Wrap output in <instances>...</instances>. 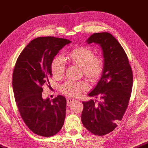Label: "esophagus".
I'll use <instances>...</instances> for the list:
<instances>
[{
    "mask_svg": "<svg viewBox=\"0 0 148 148\" xmlns=\"http://www.w3.org/2000/svg\"><path fill=\"white\" fill-rule=\"evenodd\" d=\"M74 101V99H72V98H67V99H66V102H67L68 104H71V103L73 102Z\"/></svg>",
    "mask_w": 148,
    "mask_h": 148,
    "instance_id": "obj_1",
    "label": "esophagus"
}]
</instances>
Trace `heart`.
I'll list each match as a JSON object with an SVG mask.
<instances>
[{
    "label": "heart",
    "mask_w": 148,
    "mask_h": 148,
    "mask_svg": "<svg viewBox=\"0 0 148 148\" xmlns=\"http://www.w3.org/2000/svg\"><path fill=\"white\" fill-rule=\"evenodd\" d=\"M72 64L82 66V73L89 82H96L102 76L104 71V60L101 56H94L93 51L85 47H78L71 50L66 57ZM51 71L56 79H61L64 76L65 63L63 58L54 57L51 64ZM88 90L85 82H65L62 86V90L65 95L77 97Z\"/></svg>",
    "instance_id": "1"
}]
</instances>
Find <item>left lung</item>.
<instances>
[{"mask_svg":"<svg viewBox=\"0 0 148 148\" xmlns=\"http://www.w3.org/2000/svg\"><path fill=\"white\" fill-rule=\"evenodd\" d=\"M86 42L100 45L104 71L97 85L88 94L100 101L83 102L82 121L92 134L103 136L112 132L122 120L131 96L133 73L125 51L110 33H94Z\"/></svg>","mask_w":148,"mask_h":148,"instance_id":"left-lung-1","label":"left lung"}]
</instances>
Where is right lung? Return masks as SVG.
<instances>
[{
  "instance_id": "add662e5",
  "label": "right lung",
  "mask_w": 148,
  "mask_h": 148,
  "mask_svg": "<svg viewBox=\"0 0 148 148\" xmlns=\"http://www.w3.org/2000/svg\"><path fill=\"white\" fill-rule=\"evenodd\" d=\"M71 42L53 36L36 38L22 51L14 66L12 85L19 113L26 126L41 137L56 135L64 123L65 97L43 99L42 86L49 83L52 60Z\"/></svg>"
}]
</instances>
